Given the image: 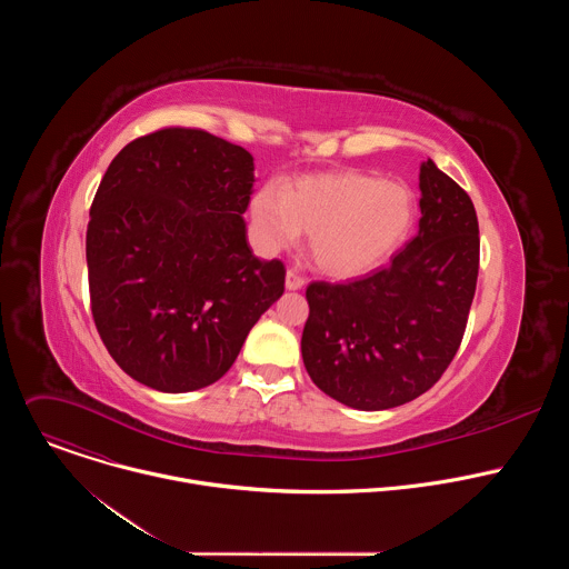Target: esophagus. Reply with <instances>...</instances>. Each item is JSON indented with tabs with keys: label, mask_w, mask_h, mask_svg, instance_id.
<instances>
[{
	"label": "esophagus",
	"mask_w": 569,
	"mask_h": 569,
	"mask_svg": "<svg viewBox=\"0 0 569 569\" xmlns=\"http://www.w3.org/2000/svg\"><path fill=\"white\" fill-rule=\"evenodd\" d=\"M303 286H306V277L299 274L297 270H288V274H286V288H288V290H301Z\"/></svg>",
	"instance_id": "esophagus-1"
}]
</instances>
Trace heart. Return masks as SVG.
Here are the masks:
<instances>
[{
    "label": "heart",
    "instance_id": "b5f03b06",
    "mask_svg": "<svg viewBox=\"0 0 569 569\" xmlns=\"http://www.w3.org/2000/svg\"><path fill=\"white\" fill-rule=\"evenodd\" d=\"M415 216V193L402 182L358 171L306 176L283 191L268 187L252 200L268 248H290L306 231L312 263L338 279L382 266L408 238Z\"/></svg>",
    "mask_w": 569,
    "mask_h": 569
}]
</instances>
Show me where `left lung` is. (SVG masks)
I'll list each match as a JSON object with an SVG mask.
<instances>
[{
	"label": "left lung",
	"instance_id": "8db88e82",
	"mask_svg": "<svg viewBox=\"0 0 569 569\" xmlns=\"http://www.w3.org/2000/svg\"><path fill=\"white\" fill-rule=\"evenodd\" d=\"M419 189V233L387 268L306 288V371L356 410H389L426 393L466 331L479 270L477 213L432 159L423 161Z\"/></svg>",
	"mask_w": 569,
	"mask_h": 569
}]
</instances>
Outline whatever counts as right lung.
<instances>
[{
    "instance_id": "obj_1",
    "label": "right lung",
    "mask_w": 569,
    "mask_h": 569,
    "mask_svg": "<svg viewBox=\"0 0 569 569\" xmlns=\"http://www.w3.org/2000/svg\"><path fill=\"white\" fill-rule=\"evenodd\" d=\"M254 157L198 128L130 141L90 209L88 277L97 331L137 382L167 393L222 378L286 268L248 246Z\"/></svg>"
}]
</instances>
